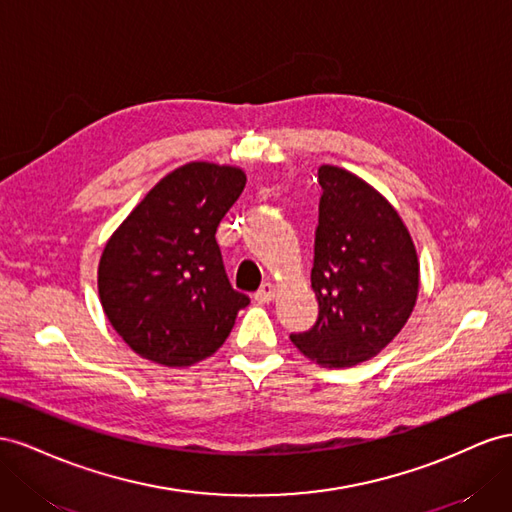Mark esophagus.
I'll list each match as a JSON object with an SVG mask.
<instances>
[{"label": "esophagus", "mask_w": 512, "mask_h": 512, "mask_svg": "<svg viewBox=\"0 0 512 512\" xmlns=\"http://www.w3.org/2000/svg\"><path fill=\"white\" fill-rule=\"evenodd\" d=\"M274 285L272 283H264L261 285L259 289H257V294H255V300H259V302H270V300H274Z\"/></svg>", "instance_id": "34e87169"}]
</instances>
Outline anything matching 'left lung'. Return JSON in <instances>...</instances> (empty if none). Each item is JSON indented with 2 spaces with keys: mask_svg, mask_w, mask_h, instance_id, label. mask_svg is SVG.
Returning a JSON list of instances; mask_svg holds the SVG:
<instances>
[{
  "mask_svg": "<svg viewBox=\"0 0 512 512\" xmlns=\"http://www.w3.org/2000/svg\"><path fill=\"white\" fill-rule=\"evenodd\" d=\"M311 287V330L291 334L304 356L334 369L377 356L418 296V257L401 216L358 175L321 165Z\"/></svg>",
  "mask_w": 512,
  "mask_h": 512,
  "instance_id": "obj_1",
  "label": "left lung"
}]
</instances>
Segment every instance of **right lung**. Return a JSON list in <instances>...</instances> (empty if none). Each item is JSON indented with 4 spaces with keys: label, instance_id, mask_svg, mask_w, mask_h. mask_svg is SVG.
<instances>
[{
    "label": "right lung",
    "instance_id": "right-lung-1",
    "mask_svg": "<svg viewBox=\"0 0 512 512\" xmlns=\"http://www.w3.org/2000/svg\"><path fill=\"white\" fill-rule=\"evenodd\" d=\"M244 184L242 169L188 163L165 175L107 242L100 302L139 356L165 367L208 358L251 302L231 287L214 238Z\"/></svg>",
    "mask_w": 512,
    "mask_h": 512
}]
</instances>
